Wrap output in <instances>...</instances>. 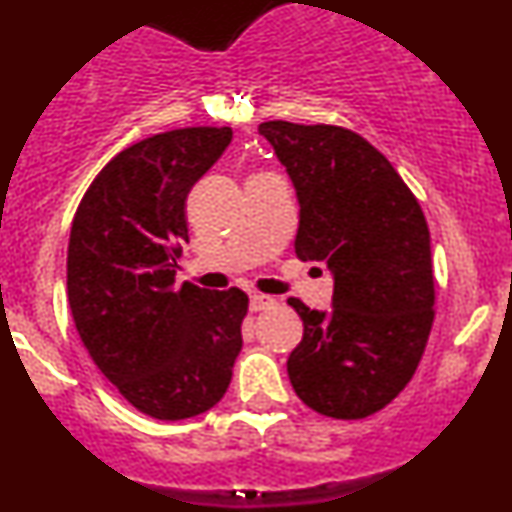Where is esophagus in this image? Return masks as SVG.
<instances>
[{"label": "esophagus", "mask_w": 512, "mask_h": 512, "mask_svg": "<svg viewBox=\"0 0 512 512\" xmlns=\"http://www.w3.org/2000/svg\"><path fill=\"white\" fill-rule=\"evenodd\" d=\"M274 305V298L272 296H264V293H252L250 296V310H267Z\"/></svg>", "instance_id": "obj_1"}]
</instances>
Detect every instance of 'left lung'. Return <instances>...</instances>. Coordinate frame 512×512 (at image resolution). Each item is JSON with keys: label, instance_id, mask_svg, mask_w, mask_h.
I'll return each mask as SVG.
<instances>
[{"label": "left lung", "instance_id": "left-lung-1", "mask_svg": "<svg viewBox=\"0 0 512 512\" xmlns=\"http://www.w3.org/2000/svg\"><path fill=\"white\" fill-rule=\"evenodd\" d=\"M260 134L296 187V255L325 264L332 308L301 315L286 368L296 395L332 419H366L390 404L424 356L433 325L431 236L392 163L332 125L262 122Z\"/></svg>", "mask_w": 512, "mask_h": 512}]
</instances>
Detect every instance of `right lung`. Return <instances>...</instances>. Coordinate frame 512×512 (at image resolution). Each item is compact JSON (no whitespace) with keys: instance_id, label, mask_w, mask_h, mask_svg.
<instances>
[{"instance_id":"add662e5","label":"right lung","mask_w":512,"mask_h":512,"mask_svg":"<svg viewBox=\"0 0 512 512\" xmlns=\"http://www.w3.org/2000/svg\"><path fill=\"white\" fill-rule=\"evenodd\" d=\"M231 127H185L120 151L76 209L67 293L76 332L132 407L161 421L226 395L248 296L175 286L185 199L231 144Z\"/></svg>"}]
</instances>
